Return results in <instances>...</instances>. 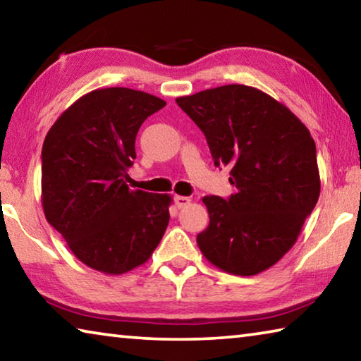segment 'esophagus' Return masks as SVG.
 <instances>
[{
    "instance_id": "obj_1",
    "label": "esophagus",
    "mask_w": 361,
    "mask_h": 361,
    "mask_svg": "<svg viewBox=\"0 0 361 361\" xmlns=\"http://www.w3.org/2000/svg\"><path fill=\"white\" fill-rule=\"evenodd\" d=\"M175 205L178 207V209H183V207H186L189 202H191V199L186 197V195H175Z\"/></svg>"
}]
</instances>
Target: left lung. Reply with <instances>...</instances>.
<instances>
[{"label":"left lung","mask_w":361,"mask_h":361,"mask_svg":"<svg viewBox=\"0 0 361 361\" xmlns=\"http://www.w3.org/2000/svg\"><path fill=\"white\" fill-rule=\"evenodd\" d=\"M176 103L235 186L226 200L202 199L210 223L197 235L200 252L224 272L256 276L295 245L319 200L314 138L288 108L248 85L207 89Z\"/></svg>","instance_id":"1"}]
</instances>
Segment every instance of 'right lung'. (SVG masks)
<instances>
[{
    "label": "right lung",
    "mask_w": 361,
    "mask_h": 361,
    "mask_svg": "<svg viewBox=\"0 0 361 361\" xmlns=\"http://www.w3.org/2000/svg\"><path fill=\"white\" fill-rule=\"evenodd\" d=\"M166 106L127 87L97 89L63 111L41 152L42 209L79 261L119 276L149 259L167 229L172 197L126 185L135 138Z\"/></svg>",
    "instance_id": "add662e5"
}]
</instances>
